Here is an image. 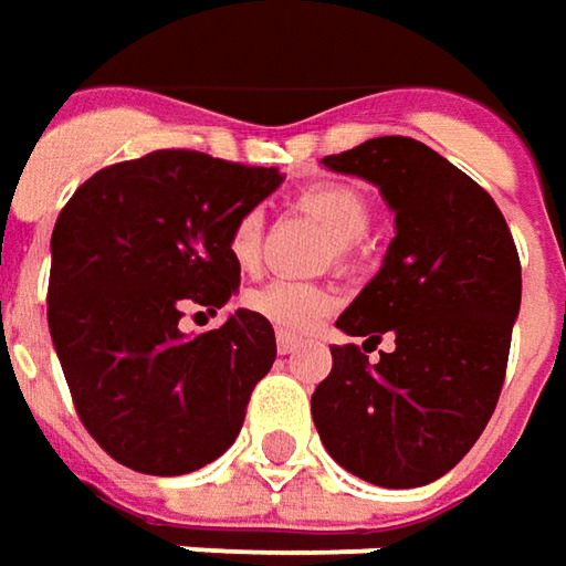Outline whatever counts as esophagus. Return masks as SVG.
Here are the masks:
<instances>
[{
    "instance_id": "esophagus-1",
    "label": "esophagus",
    "mask_w": 566,
    "mask_h": 566,
    "mask_svg": "<svg viewBox=\"0 0 566 566\" xmlns=\"http://www.w3.org/2000/svg\"><path fill=\"white\" fill-rule=\"evenodd\" d=\"M275 346H279V355H291V352L300 349V339L291 337V334H279V337H275Z\"/></svg>"
}]
</instances>
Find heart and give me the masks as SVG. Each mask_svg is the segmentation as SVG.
<instances>
[{"instance_id": "obj_1", "label": "heart", "mask_w": 566, "mask_h": 566, "mask_svg": "<svg viewBox=\"0 0 566 566\" xmlns=\"http://www.w3.org/2000/svg\"><path fill=\"white\" fill-rule=\"evenodd\" d=\"M296 201L306 214L322 220L324 229L337 242L334 244L337 263L349 266L355 260V242L370 229V201L365 199V192L349 184H318V187L300 192ZM260 239H263V220L256 211H244L235 217V223L229 227L227 248L239 270H256ZM244 303L260 318L275 324L282 334H306L337 306V294H334V287L318 282L272 279V282L248 291Z\"/></svg>"}]
</instances>
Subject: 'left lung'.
I'll list each match as a JSON object with an SVG mask.
<instances>
[{
    "mask_svg": "<svg viewBox=\"0 0 566 566\" xmlns=\"http://www.w3.org/2000/svg\"><path fill=\"white\" fill-rule=\"evenodd\" d=\"M324 168L355 174L395 211L379 272L337 318L349 337L395 346L367 361L331 346L312 420L334 460L377 488H422L472 450L500 401L521 260L503 211L469 174L413 137H374Z\"/></svg>",
    "mask_w": 566,
    "mask_h": 566,
    "instance_id": "left-lung-1",
    "label": "left lung"
}]
</instances>
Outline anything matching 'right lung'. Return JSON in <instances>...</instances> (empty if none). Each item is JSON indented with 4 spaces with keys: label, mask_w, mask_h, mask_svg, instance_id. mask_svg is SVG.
Instances as JSON below:
<instances>
[{
    "label": "right lung",
    "mask_w": 566,
    "mask_h": 566,
    "mask_svg": "<svg viewBox=\"0 0 566 566\" xmlns=\"http://www.w3.org/2000/svg\"><path fill=\"white\" fill-rule=\"evenodd\" d=\"M282 184L196 149H156L88 177L51 232L49 331L91 438L144 475H187L227 453L275 361L251 310L187 337L184 306L217 312L242 270L229 227Z\"/></svg>",
    "instance_id": "obj_1"
}]
</instances>
